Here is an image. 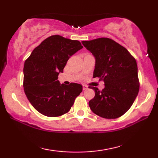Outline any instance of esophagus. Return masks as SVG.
I'll return each mask as SVG.
<instances>
[{"mask_svg": "<svg viewBox=\"0 0 158 158\" xmlns=\"http://www.w3.org/2000/svg\"><path fill=\"white\" fill-rule=\"evenodd\" d=\"M86 89H88V87L86 86V85H83V90H86Z\"/></svg>", "mask_w": 158, "mask_h": 158, "instance_id": "34e87169", "label": "esophagus"}]
</instances>
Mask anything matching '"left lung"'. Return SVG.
Here are the masks:
<instances>
[{"label": "left lung", "mask_w": 158, "mask_h": 158, "mask_svg": "<svg viewBox=\"0 0 158 158\" xmlns=\"http://www.w3.org/2000/svg\"><path fill=\"white\" fill-rule=\"evenodd\" d=\"M81 42L95 58L93 77H99L105 85L102 90L89 87L95 92L89 102L90 109L104 118L121 117L129 110L139 90L135 58L124 47L107 37Z\"/></svg>", "instance_id": "obj_1"}]
</instances>
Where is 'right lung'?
I'll return each instance as SVG.
<instances>
[{
    "instance_id": "right-lung-1",
    "label": "right lung",
    "mask_w": 158,
    "mask_h": 158,
    "mask_svg": "<svg viewBox=\"0 0 158 158\" xmlns=\"http://www.w3.org/2000/svg\"><path fill=\"white\" fill-rule=\"evenodd\" d=\"M82 48L78 40L55 35L42 42L26 60L23 89L31 105L42 115L57 117L68 113L82 92L81 84H60L58 80L69 57Z\"/></svg>"
}]
</instances>
